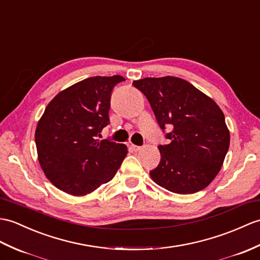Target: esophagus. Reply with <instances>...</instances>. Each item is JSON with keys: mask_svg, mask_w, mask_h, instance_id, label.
Masks as SVG:
<instances>
[{"mask_svg": "<svg viewBox=\"0 0 260 260\" xmlns=\"http://www.w3.org/2000/svg\"><path fill=\"white\" fill-rule=\"evenodd\" d=\"M132 148H133V150H135V152H138V150H140L142 147L137 146V145H132Z\"/></svg>", "mask_w": 260, "mask_h": 260, "instance_id": "34e87169", "label": "esophagus"}]
</instances>
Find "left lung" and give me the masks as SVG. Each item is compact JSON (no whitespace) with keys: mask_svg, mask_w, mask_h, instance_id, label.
<instances>
[{"mask_svg":"<svg viewBox=\"0 0 260 260\" xmlns=\"http://www.w3.org/2000/svg\"><path fill=\"white\" fill-rule=\"evenodd\" d=\"M133 85L146 96L159 127H172L165 136L170 144L158 146L160 161L150 177L176 194L204 189L219 173L229 148L224 113L183 78L146 77Z\"/></svg>","mask_w":260,"mask_h":260,"instance_id":"obj_1","label":"left lung"}]
</instances>
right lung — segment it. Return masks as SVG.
Returning <instances> with one entry per match:
<instances>
[{
	"label": "right lung",
	"mask_w": 260,
	"mask_h": 260,
	"mask_svg": "<svg viewBox=\"0 0 260 260\" xmlns=\"http://www.w3.org/2000/svg\"><path fill=\"white\" fill-rule=\"evenodd\" d=\"M120 75L93 76L59 92L46 106L35 131L40 165L66 194L84 196L115 176L127 146L100 141L110 123L111 95Z\"/></svg>",
	"instance_id": "1"
}]
</instances>
